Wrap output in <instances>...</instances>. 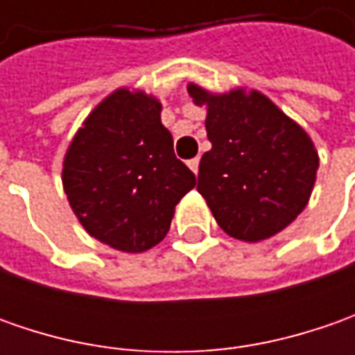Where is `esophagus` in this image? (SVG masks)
<instances>
[{"instance_id": "34e87169", "label": "esophagus", "mask_w": 355, "mask_h": 355, "mask_svg": "<svg viewBox=\"0 0 355 355\" xmlns=\"http://www.w3.org/2000/svg\"><path fill=\"white\" fill-rule=\"evenodd\" d=\"M187 166H189V168H191V171H193V173L198 175V171H199V157H193V159H189V162H187Z\"/></svg>"}]
</instances>
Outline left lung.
Instances as JSON below:
<instances>
[{"label":"left lung","instance_id":"1","mask_svg":"<svg viewBox=\"0 0 355 355\" xmlns=\"http://www.w3.org/2000/svg\"><path fill=\"white\" fill-rule=\"evenodd\" d=\"M207 104L211 150L199 162L198 191L231 237L263 241L293 223L316 182L318 154L308 134L261 92L213 96L189 85Z\"/></svg>","mask_w":355,"mask_h":355}]
</instances>
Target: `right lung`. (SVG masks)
<instances>
[{"mask_svg": "<svg viewBox=\"0 0 355 355\" xmlns=\"http://www.w3.org/2000/svg\"><path fill=\"white\" fill-rule=\"evenodd\" d=\"M162 104L122 89L98 104L64 156L62 185L89 235L142 252L170 231L173 207L196 185L173 154Z\"/></svg>", "mask_w": 355, "mask_h": 355, "instance_id": "1", "label": "right lung"}]
</instances>
